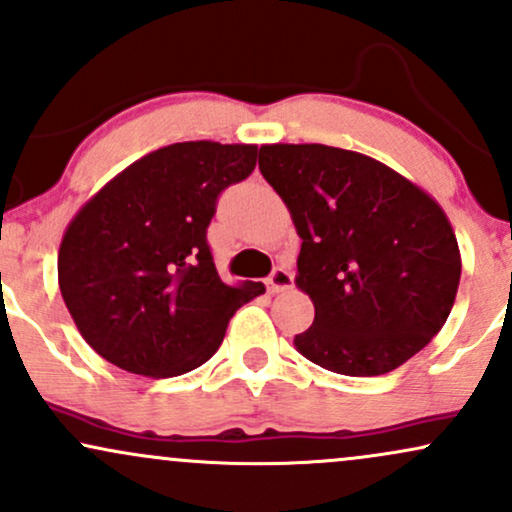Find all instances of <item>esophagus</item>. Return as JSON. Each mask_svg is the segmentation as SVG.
I'll list each match as a JSON object with an SVG mask.
<instances>
[{
	"label": "esophagus",
	"instance_id": "1",
	"mask_svg": "<svg viewBox=\"0 0 512 512\" xmlns=\"http://www.w3.org/2000/svg\"><path fill=\"white\" fill-rule=\"evenodd\" d=\"M293 286V274L289 272V269L284 267H276L272 276L267 279V289L269 293H281V291H289Z\"/></svg>",
	"mask_w": 512,
	"mask_h": 512
}]
</instances>
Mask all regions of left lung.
<instances>
[{
  "label": "left lung",
  "instance_id": "8db88e82",
  "mask_svg": "<svg viewBox=\"0 0 512 512\" xmlns=\"http://www.w3.org/2000/svg\"><path fill=\"white\" fill-rule=\"evenodd\" d=\"M260 170L301 236L296 286L315 320L293 344L332 373H390L448 320L460 248L419 185L375 158L325 144H264Z\"/></svg>",
  "mask_w": 512,
  "mask_h": 512
}]
</instances>
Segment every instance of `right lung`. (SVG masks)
Instances as JSON below:
<instances>
[{
  "mask_svg": "<svg viewBox=\"0 0 512 512\" xmlns=\"http://www.w3.org/2000/svg\"><path fill=\"white\" fill-rule=\"evenodd\" d=\"M255 163V144H170L79 209L57 276L96 354L149 378L190 373L216 354L233 313L264 293L260 281L223 284L207 243L216 199Z\"/></svg>",
  "mask_w": 512,
  "mask_h": 512,
  "instance_id": "obj_1",
  "label": "right lung"
}]
</instances>
